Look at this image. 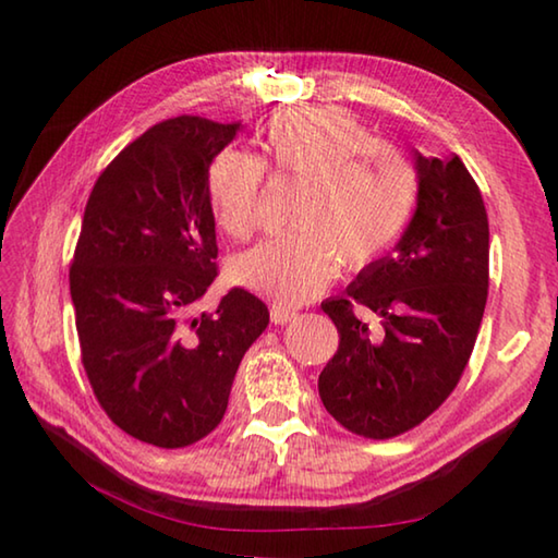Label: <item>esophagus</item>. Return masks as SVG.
I'll list each match as a JSON object with an SVG mask.
<instances>
[{
	"label": "esophagus",
	"instance_id": "esophagus-1",
	"mask_svg": "<svg viewBox=\"0 0 558 558\" xmlns=\"http://www.w3.org/2000/svg\"><path fill=\"white\" fill-rule=\"evenodd\" d=\"M295 317H298V313H295V310H290V307H282V305L270 307V323L272 325H288Z\"/></svg>",
	"mask_w": 558,
	"mask_h": 558
}]
</instances>
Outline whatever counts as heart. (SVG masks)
I'll return each instance as SVG.
<instances>
[{
    "label": "heart",
    "instance_id": "b5f03b06",
    "mask_svg": "<svg viewBox=\"0 0 558 558\" xmlns=\"http://www.w3.org/2000/svg\"><path fill=\"white\" fill-rule=\"evenodd\" d=\"M263 157L223 149L214 157L206 194L219 229L251 239L263 221L266 172L300 184L290 223L298 231L241 253L239 286L282 305L317 298L339 260L364 268L393 248L415 209V172L401 153L339 108L282 110L260 135Z\"/></svg>",
    "mask_w": 558,
    "mask_h": 558
}]
</instances>
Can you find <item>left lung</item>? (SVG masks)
Here are the masks:
<instances>
[{
  "label": "left lung",
  "mask_w": 558,
  "mask_h": 558,
  "mask_svg": "<svg viewBox=\"0 0 558 558\" xmlns=\"http://www.w3.org/2000/svg\"><path fill=\"white\" fill-rule=\"evenodd\" d=\"M418 206L389 253L359 272L344 298L323 302L339 332L319 374V399L356 436L386 440L428 418L456 389L483 323L489 223L458 155L415 153ZM383 319L372 328L353 310Z\"/></svg>",
  "instance_id": "left-lung-1"
}]
</instances>
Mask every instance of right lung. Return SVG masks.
<instances>
[{
    "instance_id": "1",
    "label": "right lung",
    "mask_w": 558,
    "mask_h": 558,
    "mask_svg": "<svg viewBox=\"0 0 558 558\" xmlns=\"http://www.w3.org/2000/svg\"><path fill=\"white\" fill-rule=\"evenodd\" d=\"M239 130L196 116L149 128L100 172L75 243L69 282L90 389L118 428L157 448L219 426L270 319L243 288L196 313L219 276L206 177Z\"/></svg>"
}]
</instances>
